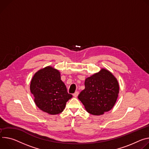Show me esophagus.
<instances>
[{"label": "esophagus", "mask_w": 149, "mask_h": 149, "mask_svg": "<svg viewBox=\"0 0 149 149\" xmlns=\"http://www.w3.org/2000/svg\"><path fill=\"white\" fill-rule=\"evenodd\" d=\"M79 92H77V91H76V92H75V93H73V96H74V97H77L78 95H79Z\"/></svg>", "instance_id": "obj_1"}]
</instances>
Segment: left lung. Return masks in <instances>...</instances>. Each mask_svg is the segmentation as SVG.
<instances>
[{"mask_svg":"<svg viewBox=\"0 0 149 149\" xmlns=\"http://www.w3.org/2000/svg\"><path fill=\"white\" fill-rule=\"evenodd\" d=\"M85 85L78 98L89 113L100 115L112 108L118 97L119 85L111 72L102 69L86 79Z\"/></svg>","mask_w":149,"mask_h":149,"instance_id":"obj_1","label":"left lung"}]
</instances>
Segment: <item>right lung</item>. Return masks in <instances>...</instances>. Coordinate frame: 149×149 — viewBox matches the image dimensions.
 Returning <instances> with one entry per match:
<instances>
[{
	"label": "right lung",
	"instance_id": "right-lung-1",
	"mask_svg": "<svg viewBox=\"0 0 149 149\" xmlns=\"http://www.w3.org/2000/svg\"><path fill=\"white\" fill-rule=\"evenodd\" d=\"M30 90L34 95L36 105L49 114L61 112L72 95L61 81L60 73L52 67H47L37 72L31 81Z\"/></svg>",
	"mask_w": 149,
	"mask_h": 149
}]
</instances>
